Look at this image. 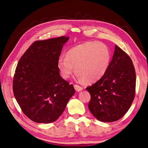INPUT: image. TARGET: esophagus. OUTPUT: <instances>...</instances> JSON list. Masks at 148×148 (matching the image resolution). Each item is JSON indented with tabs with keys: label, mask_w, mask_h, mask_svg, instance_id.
Listing matches in <instances>:
<instances>
[{
	"label": "esophagus",
	"mask_w": 148,
	"mask_h": 148,
	"mask_svg": "<svg viewBox=\"0 0 148 148\" xmlns=\"http://www.w3.org/2000/svg\"><path fill=\"white\" fill-rule=\"evenodd\" d=\"M74 88H75V89L77 91H82L83 89V87H82V86H79V85H77V84H75L74 85Z\"/></svg>",
	"instance_id": "34e87169"
}]
</instances>
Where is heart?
I'll return each mask as SVG.
<instances>
[{
  "mask_svg": "<svg viewBox=\"0 0 148 148\" xmlns=\"http://www.w3.org/2000/svg\"><path fill=\"white\" fill-rule=\"evenodd\" d=\"M110 53L109 49L96 41L79 44L71 48L65 53V59L60 57L57 66L61 76L68 79L73 71L79 81L95 83L106 73L109 66Z\"/></svg>",
  "mask_w": 148,
  "mask_h": 148,
  "instance_id": "heart-1",
  "label": "heart"
}]
</instances>
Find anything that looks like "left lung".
<instances>
[{
	"mask_svg": "<svg viewBox=\"0 0 148 148\" xmlns=\"http://www.w3.org/2000/svg\"><path fill=\"white\" fill-rule=\"evenodd\" d=\"M136 73L132 60L117 45L104 75L86 90L88 108L101 122H112L127 112L135 96Z\"/></svg>",
	"mask_w": 148,
	"mask_h": 148,
	"instance_id": "1",
	"label": "left lung"
}]
</instances>
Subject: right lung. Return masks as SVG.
<instances>
[{
	"instance_id": "add662e5",
	"label": "right lung",
	"mask_w": 148,
	"mask_h": 148,
	"mask_svg": "<svg viewBox=\"0 0 148 148\" xmlns=\"http://www.w3.org/2000/svg\"><path fill=\"white\" fill-rule=\"evenodd\" d=\"M69 37L34 42L18 63L13 91L21 110L34 122L52 123L64 111L75 91L62 78L57 66Z\"/></svg>"
}]
</instances>
